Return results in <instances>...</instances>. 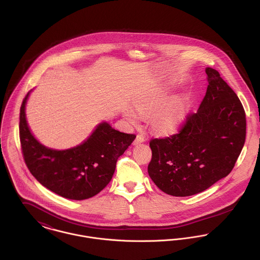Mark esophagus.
Returning a JSON list of instances; mask_svg holds the SVG:
<instances>
[{"instance_id":"esophagus-1","label":"esophagus","mask_w":260,"mask_h":260,"mask_svg":"<svg viewBox=\"0 0 260 260\" xmlns=\"http://www.w3.org/2000/svg\"><path fill=\"white\" fill-rule=\"evenodd\" d=\"M145 141V138L142 136V135H137L136 136V139H135V141H134V144L135 145H138V144H140V143H143Z\"/></svg>"}]
</instances>
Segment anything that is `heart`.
Wrapping results in <instances>:
<instances>
[{
    "label": "heart",
    "instance_id": "obj_1",
    "mask_svg": "<svg viewBox=\"0 0 260 260\" xmlns=\"http://www.w3.org/2000/svg\"><path fill=\"white\" fill-rule=\"evenodd\" d=\"M133 110H125L124 117L132 126H137L140 117H148L151 129L158 135L170 136L185 125L188 102L185 97H173L167 85H152L132 101Z\"/></svg>",
    "mask_w": 260,
    "mask_h": 260
}]
</instances>
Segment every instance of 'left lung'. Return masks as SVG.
Here are the masks:
<instances>
[{"instance_id": "obj_1", "label": "left lung", "mask_w": 260, "mask_h": 260, "mask_svg": "<svg viewBox=\"0 0 260 260\" xmlns=\"http://www.w3.org/2000/svg\"><path fill=\"white\" fill-rule=\"evenodd\" d=\"M205 72L208 86L198 111L187 116L178 134L150 141L149 176L172 196L200 193L226 177L245 142L239 98L218 71L207 67Z\"/></svg>"}]
</instances>
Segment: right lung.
I'll return each instance as SVG.
<instances>
[{
    "mask_svg": "<svg viewBox=\"0 0 260 260\" xmlns=\"http://www.w3.org/2000/svg\"><path fill=\"white\" fill-rule=\"evenodd\" d=\"M20 110V140L25 162L38 181L52 192L68 199L84 200L103 190L111 181L118 158L134 141V134L115 130L103 121L81 144L65 150L49 148L31 132L26 104Z\"/></svg>",
    "mask_w": 260,
    "mask_h": 260,
    "instance_id": "1",
    "label": "right lung"
}]
</instances>
